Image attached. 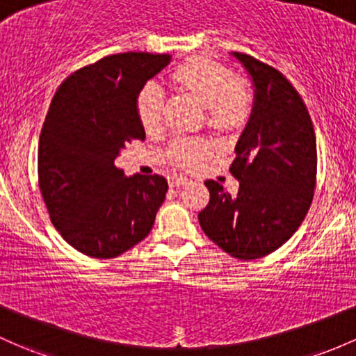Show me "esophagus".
<instances>
[{
	"mask_svg": "<svg viewBox=\"0 0 356 356\" xmlns=\"http://www.w3.org/2000/svg\"><path fill=\"white\" fill-rule=\"evenodd\" d=\"M184 184H188V177H184V175L174 174L168 177V186H170V188H181V186Z\"/></svg>",
	"mask_w": 356,
	"mask_h": 356,
	"instance_id": "34e87169",
	"label": "esophagus"
}]
</instances>
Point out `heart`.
Listing matches in <instances>:
<instances>
[{"instance_id": "heart-1", "label": "heart", "mask_w": 356, "mask_h": 356, "mask_svg": "<svg viewBox=\"0 0 356 356\" xmlns=\"http://www.w3.org/2000/svg\"><path fill=\"white\" fill-rule=\"evenodd\" d=\"M172 80L179 87L193 93L201 106L207 107V121L216 131L241 128L252 109V93L244 81L234 80L223 66L208 59L194 58L182 63L172 73ZM138 115L145 129L153 131L162 124L163 92L155 81L148 83L138 97ZM209 153L204 141L177 140L172 145L170 156L175 163L193 165Z\"/></svg>"}]
</instances>
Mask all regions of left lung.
Returning a JSON list of instances; mask_svg holds the SVG:
<instances>
[{
	"label": "left lung",
	"instance_id": "left-lung-1",
	"mask_svg": "<svg viewBox=\"0 0 356 356\" xmlns=\"http://www.w3.org/2000/svg\"><path fill=\"white\" fill-rule=\"evenodd\" d=\"M254 87V104L230 172L238 193L207 181L209 203L197 220L220 249L257 259L282 247L304 222L317 174L316 134L304 100L278 70L232 52Z\"/></svg>",
	"mask_w": 356,
	"mask_h": 356
}]
</instances>
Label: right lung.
<instances>
[{
    "instance_id": "add662e5",
    "label": "right lung",
    "mask_w": 356,
    "mask_h": 356,
    "mask_svg": "<svg viewBox=\"0 0 356 356\" xmlns=\"http://www.w3.org/2000/svg\"><path fill=\"white\" fill-rule=\"evenodd\" d=\"M170 54L124 52L74 71L52 97L39 141V188L61 237L95 259L121 256L143 241L168 189L162 175L114 165L145 140L138 95Z\"/></svg>"
}]
</instances>
